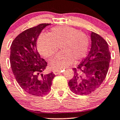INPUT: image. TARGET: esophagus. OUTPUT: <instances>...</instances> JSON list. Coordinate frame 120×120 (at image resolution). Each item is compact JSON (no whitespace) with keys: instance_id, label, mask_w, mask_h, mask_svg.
<instances>
[{"instance_id":"34e87169","label":"esophagus","mask_w":120,"mask_h":120,"mask_svg":"<svg viewBox=\"0 0 120 120\" xmlns=\"http://www.w3.org/2000/svg\"><path fill=\"white\" fill-rule=\"evenodd\" d=\"M62 71H53V73H54V75H57V74L60 73L62 72Z\"/></svg>"}]
</instances>
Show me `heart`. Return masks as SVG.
<instances>
[{"instance_id":"1","label":"heart","mask_w":120,"mask_h":120,"mask_svg":"<svg viewBox=\"0 0 120 120\" xmlns=\"http://www.w3.org/2000/svg\"><path fill=\"white\" fill-rule=\"evenodd\" d=\"M60 47L61 52L50 62L53 70H61L73 61L86 56L89 47L86 35L70 26H59L51 29L50 34H41L37 41V48L42 56L50 58Z\"/></svg>"}]
</instances>
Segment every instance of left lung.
I'll return each instance as SVG.
<instances>
[{"mask_svg":"<svg viewBox=\"0 0 120 120\" xmlns=\"http://www.w3.org/2000/svg\"><path fill=\"white\" fill-rule=\"evenodd\" d=\"M91 48L85 59L73 68V78L69 82L70 90L79 95L97 90L107 76L111 60L106 41L99 35L90 33Z\"/></svg>","mask_w":120,"mask_h":120,"instance_id":"left-lung-1","label":"left lung"}]
</instances>
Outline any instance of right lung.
Here are the masks:
<instances>
[{
  "instance_id": "1",
  "label": "right lung",
  "mask_w": 120,
  "mask_h": 120,
  "mask_svg": "<svg viewBox=\"0 0 120 120\" xmlns=\"http://www.w3.org/2000/svg\"><path fill=\"white\" fill-rule=\"evenodd\" d=\"M50 23H41L21 32L11 46L10 63L20 86L32 95H45L51 89L55 75H43L47 66L37 49V40L44 28Z\"/></svg>"
}]
</instances>
